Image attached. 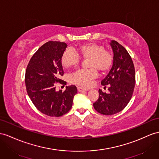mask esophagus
Segmentation results:
<instances>
[{
  "mask_svg": "<svg viewBox=\"0 0 159 159\" xmlns=\"http://www.w3.org/2000/svg\"><path fill=\"white\" fill-rule=\"evenodd\" d=\"M77 89H78V91H79V92H83V91H87L86 89H84V88L80 87H78Z\"/></svg>",
  "mask_w": 159,
  "mask_h": 159,
  "instance_id": "34e87169",
  "label": "esophagus"
}]
</instances>
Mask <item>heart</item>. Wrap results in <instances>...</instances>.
Returning a JSON list of instances; mask_svg holds the SVG:
<instances>
[{
  "instance_id": "b5f03b06",
  "label": "heart",
  "mask_w": 159,
  "mask_h": 159,
  "mask_svg": "<svg viewBox=\"0 0 159 159\" xmlns=\"http://www.w3.org/2000/svg\"><path fill=\"white\" fill-rule=\"evenodd\" d=\"M80 57L89 59L87 70L81 69L70 75L69 79L70 83L79 86L87 87L91 81L98 76L97 70L105 72L110 69L113 64V56L109 52L105 50V48L99 44L89 43L80 45L78 53L74 50L68 48L63 53L61 62L63 67L70 68L76 66L80 63Z\"/></svg>"
}]
</instances>
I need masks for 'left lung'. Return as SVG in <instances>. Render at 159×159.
<instances>
[{"mask_svg": "<svg viewBox=\"0 0 159 159\" xmlns=\"http://www.w3.org/2000/svg\"><path fill=\"white\" fill-rule=\"evenodd\" d=\"M113 65L101 84L108 86L109 93L99 89V99L93 103L95 109L103 115L110 116L122 111L132 98L136 83L135 69L131 56L125 48L111 40Z\"/></svg>", "mask_w": 159, "mask_h": 159, "instance_id": "obj_1", "label": "left lung"}]
</instances>
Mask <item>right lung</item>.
Wrapping results in <instances>:
<instances>
[{
	"label": "right lung",
	"mask_w": 159,
	"mask_h": 159,
	"mask_svg": "<svg viewBox=\"0 0 159 159\" xmlns=\"http://www.w3.org/2000/svg\"><path fill=\"white\" fill-rule=\"evenodd\" d=\"M64 42L50 41L41 46L31 57L25 72L27 94L39 111L51 117H60L68 113L77 93L75 85L66 87L62 92L56 91V83L64 71L61 58L66 50Z\"/></svg>",
	"instance_id": "obj_1"
}]
</instances>
